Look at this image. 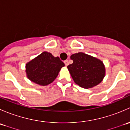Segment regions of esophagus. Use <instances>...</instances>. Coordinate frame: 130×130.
I'll list each match as a JSON object with an SVG mask.
<instances>
[{
	"instance_id": "34e87169",
	"label": "esophagus",
	"mask_w": 130,
	"mask_h": 130,
	"mask_svg": "<svg viewBox=\"0 0 130 130\" xmlns=\"http://www.w3.org/2000/svg\"><path fill=\"white\" fill-rule=\"evenodd\" d=\"M64 63H65V66H67V65L69 64V62L68 60H65V61H64Z\"/></svg>"
}]
</instances>
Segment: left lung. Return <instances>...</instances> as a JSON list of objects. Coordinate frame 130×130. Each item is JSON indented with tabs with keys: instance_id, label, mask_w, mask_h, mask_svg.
Instances as JSON below:
<instances>
[{
	"instance_id": "1",
	"label": "left lung",
	"mask_w": 130,
	"mask_h": 130,
	"mask_svg": "<svg viewBox=\"0 0 130 130\" xmlns=\"http://www.w3.org/2000/svg\"><path fill=\"white\" fill-rule=\"evenodd\" d=\"M70 59L73 63L68 65L67 69L75 83L80 87L92 88L103 80L106 69L101 60L83 52L72 55Z\"/></svg>"
}]
</instances>
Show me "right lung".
<instances>
[{"label":"right lung","mask_w":130,"mask_h":130,"mask_svg":"<svg viewBox=\"0 0 130 130\" xmlns=\"http://www.w3.org/2000/svg\"><path fill=\"white\" fill-rule=\"evenodd\" d=\"M65 64L58 57L43 52L26 64L27 78L41 86H48L57 78L58 73Z\"/></svg>","instance_id":"add662e5"}]
</instances>
